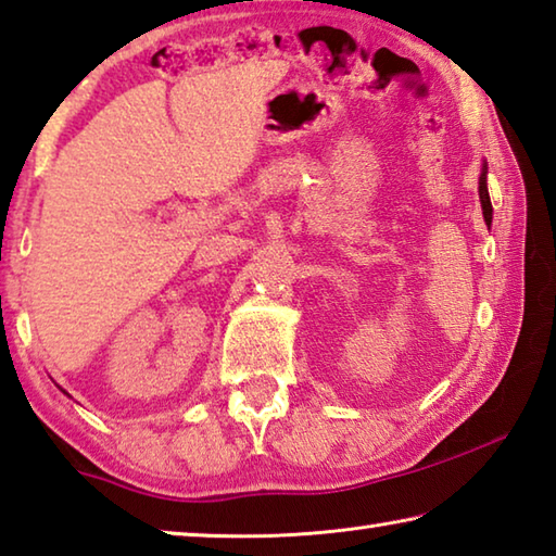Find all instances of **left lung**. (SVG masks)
<instances>
[{"label": "left lung", "instance_id": "left-lung-1", "mask_svg": "<svg viewBox=\"0 0 556 556\" xmlns=\"http://www.w3.org/2000/svg\"><path fill=\"white\" fill-rule=\"evenodd\" d=\"M479 199H481V208H483V220L491 226L493 208H491V199H489V189H486V169H483L479 177Z\"/></svg>", "mask_w": 556, "mask_h": 556}]
</instances>
